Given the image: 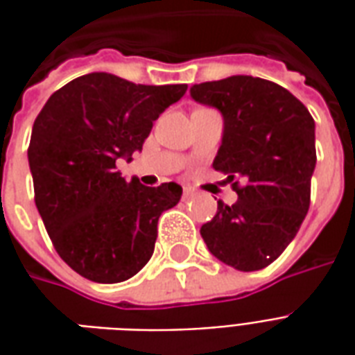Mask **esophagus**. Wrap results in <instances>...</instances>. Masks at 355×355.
I'll list each match as a JSON object with an SVG mask.
<instances>
[{
    "label": "esophagus",
    "mask_w": 355,
    "mask_h": 355,
    "mask_svg": "<svg viewBox=\"0 0 355 355\" xmlns=\"http://www.w3.org/2000/svg\"><path fill=\"white\" fill-rule=\"evenodd\" d=\"M196 196V190H192V188H184V198L188 200V198H193Z\"/></svg>",
    "instance_id": "esophagus-1"
}]
</instances>
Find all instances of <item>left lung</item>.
I'll use <instances>...</instances> for the list:
<instances>
[{"mask_svg":"<svg viewBox=\"0 0 355 355\" xmlns=\"http://www.w3.org/2000/svg\"><path fill=\"white\" fill-rule=\"evenodd\" d=\"M193 101L216 108L224 121L213 167L243 178L238 201L201 226L216 259L241 272L262 270L297 236L310 207L315 169V123L297 96L274 81L232 76L190 87Z\"/></svg>","mask_w":355,"mask_h":355,"instance_id":"left-lung-1","label":"left lung"}]
</instances>
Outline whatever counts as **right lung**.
<instances>
[{"label": "right lung", "mask_w": 355, "mask_h": 355, "mask_svg": "<svg viewBox=\"0 0 355 355\" xmlns=\"http://www.w3.org/2000/svg\"><path fill=\"white\" fill-rule=\"evenodd\" d=\"M186 89L93 72L51 94L35 117L28 148L35 207L60 259L91 282L139 274L154 253L159 215L180 201L177 182H127L116 162H131Z\"/></svg>", "instance_id": "add662e5"}]
</instances>
